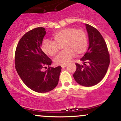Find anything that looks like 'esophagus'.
I'll return each instance as SVG.
<instances>
[{
    "instance_id": "1",
    "label": "esophagus",
    "mask_w": 121,
    "mask_h": 121,
    "mask_svg": "<svg viewBox=\"0 0 121 121\" xmlns=\"http://www.w3.org/2000/svg\"><path fill=\"white\" fill-rule=\"evenodd\" d=\"M66 66V65H61V68H65Z\"/></svg>"
}]
</instances>
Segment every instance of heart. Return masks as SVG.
Wrapping results in <instances>:
<instances>
[{"mask_svg": "<svg viewBox=\"0 0 121 121\" xmlns=\"http://www.w3.org/2000/svg\"><path fill=\"white\" fill-rule=\"evenodd\" d=\"M53 41L44 40L41 44L43 52L49 56H54L58 52V45L63 43L60 52L54 59L56 65H66L70 61L75 53L82 55L87 49L86 33L81 29L68 27L60 30L52 35Z\"/></svg>", "mask_w": 121, "mask_h": 121, "instance_id": "obj_1", "label": "heart"}]
</instances>
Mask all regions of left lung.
Listing matches in <instances>:
<instances>
[{
	"instance_id": "1",
	"label": "left lung",
	"mask_w": 121,
	"mask_h": 121,
	"mask_svg": "<svg viewBox=\"0 0 121 121\" xmlns=\"http://www.w3.org/2000/svg\"><path fill=\"white\" fill-rule=\"evenodd\" d=\"M85 26L88 34L89 47L80 60L85 66L76 64L77 68L73 77L81 85L91 86L99 83L106 74L110 56L106 42L99 32L90 25Z\"/></svg>"
}]
</instances>
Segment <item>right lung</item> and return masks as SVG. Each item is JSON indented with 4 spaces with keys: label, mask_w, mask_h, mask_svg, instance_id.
<instances>
[{
    "label": "right lung",
    "mask_w": 121,
    "mask_h": 121,
    "mask_svg": "<svg viewBox=\"0 0 121 121\" xmlns=\"http://www.w3.org/2000/svg\"><path fill=\"white\" fill-rule=\"evenodd\" d=\"M45 29L38 27L23 35L18 43L15 55V68L22 81L29 88L38 93L55 89L59 80L61 67H49L51 60L41 49Z\"/></svg>",
    "instance_id": "add662e5"
}]
</instances>
